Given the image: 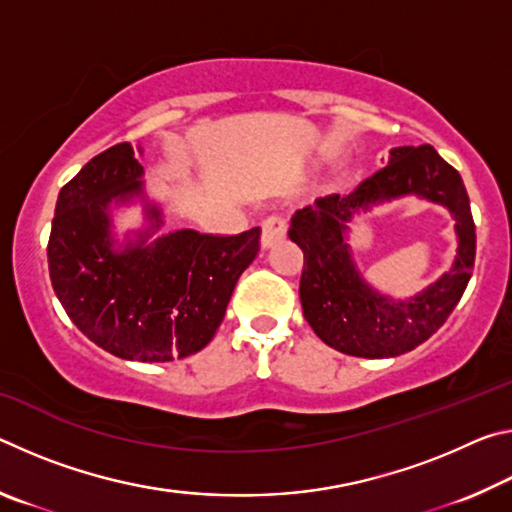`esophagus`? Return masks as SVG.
Returning <instances> with one entry per match:
<instances>
[{"instance_id":"1","label":"esophagus","mask_w":512,"mask_h":512,"mask_svg":"<svg viewBox=\"0 0 512 512\" xmlns=\"http://www.w3.org/2000/svg\"><path fill=\"white\" fill-rule=\"evenodd\" d=\"M287 235V219L280 214H271L262 221V248H268Z\"/></svg>"}]
</instances>
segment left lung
Listing matches in <instances>:
<instances>
[{
	"label": "left lung",
	"instance_id": "left-lung-1",
	"mask_svg": "<svg viewBox=\"0 0 512 512\" xmlns=\"http://www.w3.org/2000/svg\"><path fill=\"white\" fill-rule=\"evenodd\" d=\"M415 193L445 204L457 221L459 253L450 271L418 297L393 301L362 280L344 241L345 222L370 204ZM289 239L305 255L302 314L329 348L352 357L384 359L411 352L443 327L472 277L476 232L461 173L429 144L397 146L384 169L348 196H325L293 214Z\"/></svg>",
	"mask_w": 512,
	"mask_h": 512
}]
</instances>
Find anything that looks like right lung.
Masks as SVG:
<instances>
[{
  "instance_id": "right-lung-1",
  "label": "right lung",
  "mask_w": 512,
  "mask_h": 512,
  "mask_svg": "<svg viewBox=\"0 0 512 512\" xmlns=\"http://www.w3.org/2000/svg\"><path fill=\"white\" fill-rule=\"evenodd\" d=\"M142 173L128 142L94 155L60 189L47 259L60 305L92 343L119 359L160 363L214 339L262 230L232 237L176 230L149 241L162 212L146 203L151 225L115 250L110 205L142 196Z\"/></svg>"
}]
</instances>
